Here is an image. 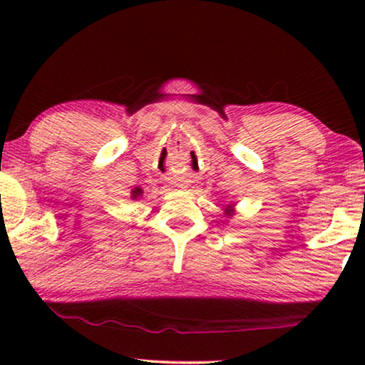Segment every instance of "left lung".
Listing matches in <instances>:
<instances>
[{"label":"left lung","mask_w":365,"mask_h":365,"mask_svg":"<svg viewBox=\"0 0 365 365\" xmlns=\"http://www.w3.org/2000/svg\"><path fill=\"white\" fill-rule=\"evenodd\" d=\"M224 211H226V214H229V216H231V214L234 212V209H232V206H227L226 209H224Z\"/></svg>","instance_id":"obj_1"}]
</instances>
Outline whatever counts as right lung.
Instances as JSON below:
<instances>
[{"mask_svg":"<svg viewBox=\"0 0 365 365\" xmlns=\"http://www.w3.org/2000/svg\"><path fill=\"white\" fill-rule=\"evenodd\" d=\"M141 194H143V191H141V189H139V187H136V189H134V191H133V194H131V196H133V199H136V197H139V196H141Z\"/></svg>","mask_w":365,"mask_h":365,"instance_id":"add662e5","label":"right lung"}]
</instances>
